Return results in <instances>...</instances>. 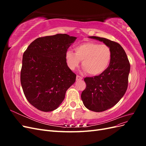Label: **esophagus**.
Masks as SVG:
<instances>
[{"instance_id": "34e87169", "label": "esophagus", "mask_w": 146, "mask_h": 146, "mask_svg": "<svg viewBox=\"0 0 146 146\" xmlns=\"http://www.w3.org/2000/svg\"><path fill=\"white\" fill-rule=\"evenodd\" d=\"M83 79V77H80V76H77V77H76V80H77V81H78V80H82Z\"/></svg>"}]
</instances>
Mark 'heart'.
<instances>
[{
	"instance_id": "obj_1",
	"label": "heart",
	"mask_w": 146,
	"mask_h": 146,
	"mask_svg": "<svg viewBox=\"0 0 146 146\" xmlns=\"http://www.w3.org/2000/svg\"><path fill=\"white\" fill-rule=\"evenodd\" d=\"M75 53L68 50L66 53V61L68 68L74 70L82 61L85 71L91 76H98L107 69L112 58L109 46L96 42H85L74 47Z\"/></svg>"
}]
</instances>
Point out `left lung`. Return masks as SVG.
Wrapping results in <instances>:
<instances>
[{"mask_svg": "<svg viewBox=\"0 0 146 146\" xmlns=\"http://www.w3.org/2000/svg\"><path fill=\"white\" fill-rule=\"evenodd\" d=\"M103 42L112 53L107 69L99 76L86 77V88L81 98L85 107L95 112L111 108L125 94L128 86L130 64L125 50L119 43L104 38L90 36Z\"/></svg>", "mask_w": 146, "mask_h": 146, "instance_id": "1", "label": "left lung"}]
</instances>
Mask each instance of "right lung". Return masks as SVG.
Returning <instances> with one entry per match:
<instances>
[{
	"label": "right lung",
	"instance_id": "1",
	"mask_svg": "<svg viewBox=\"0 0 146 146\" xmlns=\"http://www.w3.org/2000/svg\"><path fill=\"white\" fill-rule=\"evenodd\" d=\"M76 37L56 34L34 40L24 52L21 83L29 102L42 111H52L62 103L76 75L66 64V53Z\"/></svg>",
	"mask_w": 146,
	"mask_h": 146
}]
</instances>
